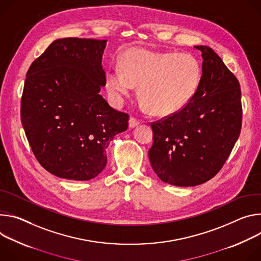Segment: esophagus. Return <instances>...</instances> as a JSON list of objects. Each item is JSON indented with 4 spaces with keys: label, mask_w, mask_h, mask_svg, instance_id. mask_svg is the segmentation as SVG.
I'll use <instances>...</instances> for the list:
<instances>
[{
    "label": "esophagus",
    "mask_w": 261,
    "mask_h": 261,
    "mask_svg": "<svg viewBox=\"0 0 261 261\" xmlns=\"http://www.w3.org/2000/svg\"><path fill=\"white\" fill-rule=\"evenodd\" d=\"M138 125H139V121L137 119H135V118H130L129 119V121H128V127L129 128H134V127H136Z\"/></svg>",
    "instance_id": "1"
}]
</instances>
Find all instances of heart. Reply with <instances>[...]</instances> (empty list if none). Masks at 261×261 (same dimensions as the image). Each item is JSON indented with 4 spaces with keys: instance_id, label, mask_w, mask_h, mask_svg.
<instances>
[{
    "instance_id": "heart-1",
    "label": "heart",
    "mask_w": 261,
    "mask_h": 261,
    "mask_svg": "<svg viewBox=\"0 0 261 261\" xmlns=\"http://www.w3.org/2000/svg\"><path fill=\"white\" fill-rule=\"evenodd\" d=\"M119 65L106 74L107 90L114 101L122 103L138 85L143 109L162 116L186 108L196 96L203 75L199 59L191 53L130 47L120 56Z\"/></svg>"
}]
</instances>
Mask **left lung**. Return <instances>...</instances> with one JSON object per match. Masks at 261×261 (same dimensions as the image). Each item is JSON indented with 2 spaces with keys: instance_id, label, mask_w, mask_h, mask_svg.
I'll return each mask as SVG.
<instances>
[{
  "instance_id": "1",
  "label": "left lung",
  "mask_w": 261,
  "mask_h": 261,
  "mask_svg": "<svg viewBox=\"0 0 261 261\" xmlns=\"http://www.w3.org/2000/svg\"><path fill=\"white\" fill-rule=\"evenodd\" d=\"M201 51L202 82L193 100L181 111L152 123L149 161L158 177L176 187H195L221 170L240 136V83L218 54L206 45Z\"/></svg>"
}]
</instances>
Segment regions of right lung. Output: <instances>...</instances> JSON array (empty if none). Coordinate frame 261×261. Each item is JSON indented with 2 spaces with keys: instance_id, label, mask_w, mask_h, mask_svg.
<instances>
[{
  "instance_id": "1",
  "label": "right lung",
  "mask_w": 261,
  "mask_h": 261,
  "mask_svg": "<svg viewBox=\"0 0 261 261\" xmlns=\"http://www.w3.org/2000/svg\"><path fill=\"white\" fill-rule=\"evenodd\" d=\"M107 40L53 41L27 72L20 119L29 144L51 174L90 180L105 169L107 148L128 126V115L99 94L106 86Z\"/></svg>"
}]
</instances>
